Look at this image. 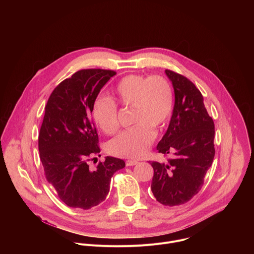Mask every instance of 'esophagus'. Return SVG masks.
I'll use <instances>...</instances> for the list:
<instances>
[{
  "instance_id": "1",
  "label": "esophagus",
  "mask_w": 254,
  "mask_h": 254,
  "mask_svg": "<svg viewBox=\"0 0 254 254\" xmlns=\"http://www.w3.org/2000/svg\"><path fill=\"white\" fill-rule=\"evenodd\" d=\"M138 162L137 161H135V160H127V162H126V165L127 166V167H129V166H134V165H136Z\"/></svg>"
}]
</instances>
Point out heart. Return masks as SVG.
I'll return each instance as SVG.
<instances>
[{"mask_svg": "<svg viewBox=\"0 0 254 254\" xmlns=\"http://www.w3.org/2000/svg\"><path fill=\"white\" fill-rule=\"evenodd\" d=\"M113 97L125 107H132V124L107 143L111 155L137 159L148 152L156 137L153 127L160 128L168 122L174 103L171 83L162 75L146 77L127 75L112 91ZM91 117L104 133H115L119 128L118 108L110 98L98 96L91 106Z\"/></svg>", "mask_w": 254, "mask_h": 254, "instance_id": "heart-1", "label": "heart"}]
</instances>
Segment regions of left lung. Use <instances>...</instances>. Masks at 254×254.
I'll return each instance as SVG.
<instances>
[{
  "label": "left lung",
  "mask_w": 254,
  "mask_h": 254,
  "mask_svg": "<svg viewBox=\"0 0 254 254\" xmlns=\"http://www.w3.org/2000/svg\"><path fill=\"white\" fill-rule=\"evenodd\" d=\"M165 73L174 88L175 104L157 150L171 154L172 158L167 163H151L154 169L151 189L161 204L177 206L191 200L203 185L215 156V127L203 95L194 83L174 71L167 69Z\"/></svg>",
  "instance_id": "1"
}]
</instances>
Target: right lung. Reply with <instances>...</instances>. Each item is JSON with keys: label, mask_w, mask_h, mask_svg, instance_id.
Instances as JSON below:
<instances>
[{"label": "right lung", "mask_w": 254, "mask_h": 254, "mask_svg": "<svg viewBox=\"0 0 254 254\" xmlns=\"http://www.w3.org/2000/svg\"><path fill=\"white\" fill-rule=\"evenodd\" d=\"M117 73L83 69L63 80L45 106L38 147L45 176L69 207L88 210L105 200L113 175L125 161L105 157L95 169L88 165L100 153L91 106L100 89Z\"/></svg>", "instance_id": "right-lung-1"}]
</instances>
